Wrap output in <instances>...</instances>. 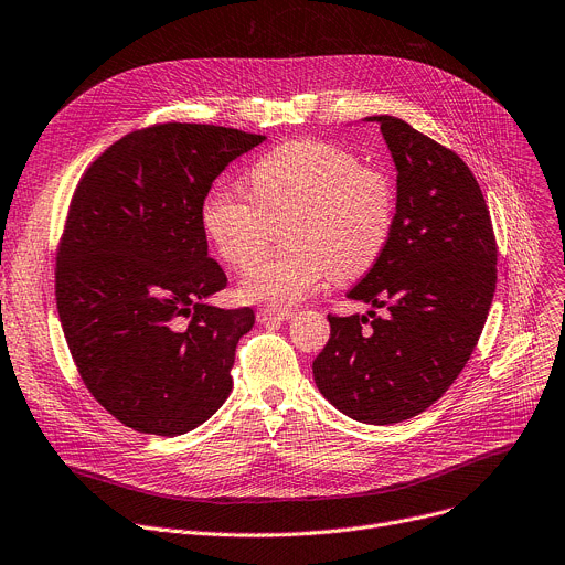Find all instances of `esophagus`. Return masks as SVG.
<instances>
[{"label": "esophagus", "instance_id": "1", "mask_svg": "<svg viewBox=\"0 0 565 565\" xmlns=\"http://www.w3.org/2000/svg\"><path fill=\"white\" fill-rule=\"evenodd\" d=\"M294 317V310H280V308H263L257 312V321L259 323H280Z\"/></svg>", "mask_w": 565, "mask_h": 565}]
</instances>
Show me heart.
I'll use <instances>...</instances> for the list:
<instances>
[{
  "instance_id": "obj_1",
  "label": "heart",
  "mask_w": 565,
  "mask_h": 565,
  "mask_svg": "<svg viewBox=\"0 0 565 565\" xmlns=\"http://www.w3.org/2000/svg\"><path fill=\"white\" fill-rule=\"evenodd\" d=\"M250 196L214 188L201 203L203 231L224 263L250 267L285 222L287 250L255 265L242 280L248 302L289 308L317 291L328 276L366 274L394 233L396 190L384 169L362 164L345 147L289 140L257 158Z\"/></svg>"
}]
</instances>
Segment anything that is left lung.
<instances>
[{
    "mask_svg": "<svg viewBox=\"0 0 565 565\" xmlns=\"http://www.w3.org/2000/svg\"><path fill=\"white\" fill-rule=\"evenodd\" d=\"M377 121L396 164L394 233L349 298L386 317H332L312 364L319 392L360 423L394 425L437 403L477 345L498 280L491 214L468 164L392 115ZM370 328H365V323Z\"/></svg>",
    "mask_w": 565,
    "mask_h": 565,
    "instance_id": "obj_1",
    "label": "left lung"
}]
</instances>
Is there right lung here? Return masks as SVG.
<instances>
[{
  "instance_id": "1",
  "label": "right lung",
  "mask_w": 565,
  "mask_h": 565,
  "mask_svg": "<svg viewBox=\"0 0 565 565\" xmlns=\"http://www.w3.org/2000/svg\"><path fill=\"white\" fill-rule=\"evenodd\" d=\"M265 136L156 124L83 173L56 257V306L74 364L126 427L177 437L231 396L235 349L255 315L207 298L228 285L207 257L201 203Z\"/></svg>"
}]
</instances>
